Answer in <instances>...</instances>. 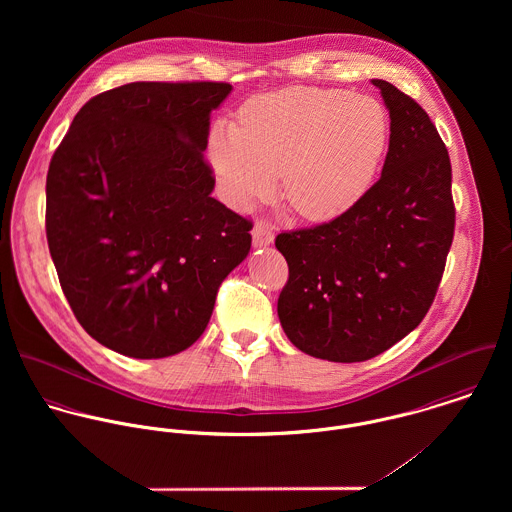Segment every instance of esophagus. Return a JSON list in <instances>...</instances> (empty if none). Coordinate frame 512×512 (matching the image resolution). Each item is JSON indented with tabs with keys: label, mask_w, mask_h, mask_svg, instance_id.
<instances>
[{
	"label": "esophagus",
	"mask_w": 512,
	"mask_h": 512,
	"mask_svg": "<svg viewBox=\"0 0 512 512\" xmlns=\"http://www.w3.org/2000/svg\"><path fill=\"white\" fill-rule=\"evenodd\" d=\"M252 240H254V246L256 248H262V246H270L274 242V232L264 224V222H258L252 230Z\"/></svg>",
	"instance_id": "esophagus-1"
}]
</instances>
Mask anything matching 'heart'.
<instances>
[{
  "label": "heart",
  "instance_id": "obj_1",
  "mask_svg": "<svg viewBox=\"0 0 512 512\" xmlns=\"http://www.w3.org/2000/svg\"><path fill=\"white\" fill-rule=\"evenodd\" d=\"M390 124L370 96L341 88H286L248 100L238 128L217 124L209 159L232 207L270 199L284 173V199L307 220L337 219L370 189Z\"/></svg>",
  "mask_w": 512,
  "mask_h": 512
}]
</instances>
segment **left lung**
I'll use <instances>...</instances> for the list:
<instances>
[{
    "label": "left lung",
    "instance_id": "obj_1",
    "mask_svg": "<svg viewBox=\"0 0 512 512\" xmlns=\"http://www.w3.org/2000/svg\"><path fill=\"white\" fill-rule=\"evenodd\" d=\"M390 114L380 179L337 219L280 232L290 276L278 299L293 345L333 363L368 361L434 303L453 242L451 163L426 110L372 78Z\"/></svg>",
    "mask_w": 512,
    "mask_h": 512
}]
</instances>
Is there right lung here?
<instances>
[{
	"label": "right lung",
	"mask_w": 512,
	"mask_h": 512,
	"mask_svg": "<svg viewBox=\"0 0 512 512\" xmlns=\"http://www.w3.org/2000/svg\"><path fill=\"white\" fill-rule=\"evenodd\" d=\"M228 82H130L90 98L55 149L45 228L82 329L134 359H163L207 329L252 220L215 197L205 161Z\"/></svg>",
	"instance_id": "obj_1"
}]
</instances>
